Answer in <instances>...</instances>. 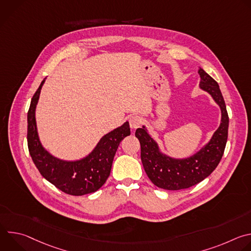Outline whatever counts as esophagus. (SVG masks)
Listing matches in <instances>:
<instances>
[{"label": "esophagus", "instance_id": "esophagus-1", "mask_svg": "<svg viewBox=\"0 0 251 251\" xmlns=\"http://www.w3.org/2000/svg\"><path fill=\"white\" fill-rule=\"evenodd\" d=\"M129 123H130V127H131L132 129H137V128H139V127L142 125L143 119H142V117H140V116H138V115H133V116L130 118Z\"/></svg>", "mask_w": 251, "mask_h": 251}]
</instances>
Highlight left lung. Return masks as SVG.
Wrapping results in <instances>:
<instances>
[{
  "instance_id": "1",
  "label": "left lung",
  "mask_w": 251,
  "mask_h": 251,
  "mask_svg": "<svg viewBox=\"0 0 251 251\" xmlns=\"http://www.w3.org/2000/svg\"><path fill=\"white\" fill-rule=\"evenodd\" d=\"M201 88L207 91L222 109V123L208 144L195 156L186 160H175L162 155L155 141L144 128H138L135 136L141 146V160L151 182L164 190L189 189L208 176L221 162L225 153L228 114L218 82L201 68Z\"/></svg>"
}]
</instances>
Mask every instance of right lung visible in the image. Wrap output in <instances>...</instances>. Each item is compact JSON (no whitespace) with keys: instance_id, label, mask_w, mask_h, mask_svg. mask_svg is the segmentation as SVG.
I'll return each instance as SVG.
<instances>
[{"instance_id":"add662e5","label":"right lung","mask_w":251,"mask_h":251,"mask_svg":"<svg viewBox=\"0 0 251 251\" xmlns=\"http://www.w3.org/2000/svg\"><path fill=\"white\" fill-rule=\"evenodd\" d=\"M45 79L33 94L27 111V147L41 175L61 192L83 196L98 191L108 178L120 142L130 135L129 123L105 135L93 152L80 161L64 162L50 156L41 145L34 111Z\"/></svg>"}]
</instances>
